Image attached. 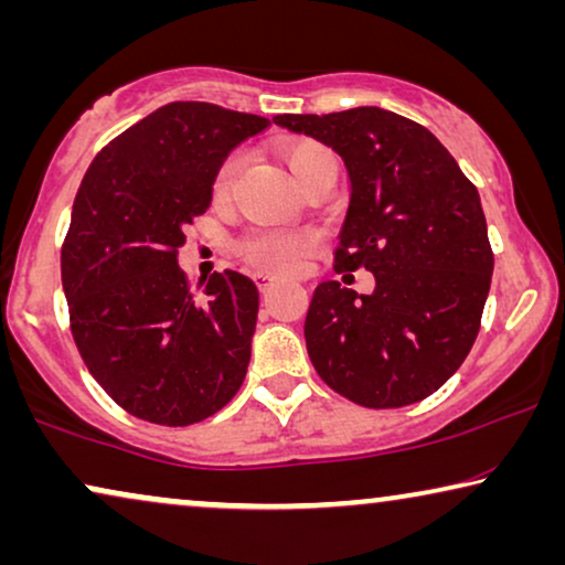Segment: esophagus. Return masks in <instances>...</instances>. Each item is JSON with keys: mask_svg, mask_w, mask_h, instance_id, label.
I'll return each instance as SVG.
<instances>
[{"mask_svg": "<svg viewBox=\"0 0 565 565\" xmlns=\"http://www.w3.org/2000/svg\"><path fill=\"white\" fill-rule=\"evenodd\" d=\"M254 280H257V285H259V288H262V290H267V288H269V285H273V282H275V277H273V275H269V273H257V275H254Z\"/></svg>", "mask_w": 565, "mask_h": 565, "instance_id": "34e87169", "label": "esophagus"}]
</instances>
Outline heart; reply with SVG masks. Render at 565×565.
Instances as JSON below:
<instances>
[{
	"mask_svg": "<svg viewBox=\"0 0 565 565\" xmlns=\"http://www.w3.org/2000/svg\"><path fill=\"white\" fill-rule=\"evenodd\" d=\"M285 167L296 177L298 184L306 182V177L313 172L321 161L331 159L323 146L313 141H298L290 143L282 153ZM242 159L228 157L218 167L213 177L211 198L213 203H226L231 195V184L238 172ZM313 249V236L308 231H288V228H262L254 231L242 242V257L249 262L252 267L262 269V273H296L308 254Z\"/></svg>",
	"mask_w": 565,
	"mask_h": 565,
	"instance_id": "b5f03b06",
	"label": "heart"
}]
</instances>
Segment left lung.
<instances>
[{
    "mask_svg": "<svg viewBox=\"0 0 565 565\" xmlns=\"http://www.w3.org/2000/svg\"><path fill=\"white\" fill-rule=\"evenodd\" d=\"M344 161L350 207L337 273L365 267L375 290H313L306 347L321 381L367 408L427 398L468 358L489 298L493 254L478 190L419 122L383 107L277 115Z\"/></svg>",
    "mask_w": 565,
    "mask_h": 565,
    "instance_id": "8db88e82",
    "label": "left lung"
}]
</instances>
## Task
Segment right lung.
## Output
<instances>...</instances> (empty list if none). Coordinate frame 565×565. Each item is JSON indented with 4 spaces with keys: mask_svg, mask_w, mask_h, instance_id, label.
<instances>
[{
    "mask_svg": "<svg viewBox=\"0 0 565 565\" xmlns=\"http://www.w3.org/2000/svg\"><path fill=\"white\" fill-rule=\"evenodd\" d=\"M267 118L169 103L92 161L61 249V282L84 365L138 419L188 427L242 388L259 290L234 269L192 292L177 262L211 207L218 167Z\"/></svg>",
    "mask_w": 565,
    "mask_h": 565,
    "instance_id": "1",
    "label": "right lung"
}]
</instances>
